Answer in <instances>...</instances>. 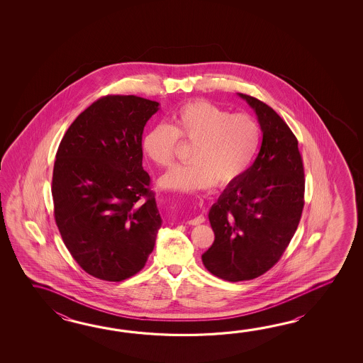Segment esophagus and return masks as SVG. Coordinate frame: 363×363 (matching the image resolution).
Segmentation results:
<instances>
[{
  "label": "esophagus",
  "instance_id": "34e87169",
  "mask_svg": "<svg viewBox=\"0 0 363 363\" xmlns=\"http://www.w3.org/2000/svg\"><path fill=\"white\" fill-rule=\"evenodd\" d=\"M205 222V218L203 216H196L194 219H191V220H188V224H191V225H197V224L203 223Z\"/></svg>",
  "mask_w": 363,
  "mask_h": 363
}]
</instances>
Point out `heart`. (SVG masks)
Instances as JSON below:
<instances>
[{"label": "heart", "mask_w": 363, "mask_h": 363, "mask_svg": "<svg viewBox=\"0 0 363 363\" xmlns=\"http://www.w3.org/2000/svg\"><path fill=\"white\" fill-rule=\"evenodd\" d=\"M170 123L152 125L143 138L144 153L160 167L172 164L179 139L194 144L193 163L177 166L160 179L158 184L167 191L194 193L216 183H236L250 167L261 143L255 118L231 114L210 101L186 102L171 113Z\"/></svg>", "instance_id": "b5f03b06"}]
</instances>
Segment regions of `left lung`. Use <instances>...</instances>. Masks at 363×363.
Returning <instances> with one entry per match:
<instances>
[{"label":"left lung","instance_id":"obj_1","mask_svg":"<svg viewBox=\"0 0 363 363\" xmlns=\"http://www.w3.org/2000/svg\"><path fill=\"white\" fill-rule=\"evenodd\" d=\"M239 96L255 110L263 138L253 164L208 211L216 240L202 262L227 281L258 278L278 262L300 223L305 192L294 132L262 101Z\"/></svg>","mask_w":363,"mask_h":363}]
</instances>
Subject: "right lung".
Segmentation results:
<instances>
[{
  "label": "right lung",
  "instance_id": "right-lung-1",
  "mask_svg": "<svg viewBox=\"0 0 363 363\" xmlns=\"http://www.w3.org/2000/svg\"><path fill=\"white\" fill-rule=\"evenodd\" d=\"M160 104L105 96L77 116L55 155V223L77 264L89 275L122 281L155 249L162 219L143 169V132Z\"/></svg>",
  "mask_w": 363,
  "mask_h": 363
}]
</instances>
